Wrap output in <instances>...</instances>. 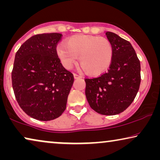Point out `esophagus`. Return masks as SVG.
I'll list each match as a JSON object with an SVG mask.
<instances>
[{
  "label": "esophagus",
  "mask_w": 160,
  "mask_h": 160,
  "mask_svg": "<svg viewBox=\"0 0 160 160\" xmlns=\"http://www.w3.org/2000/svg\"><path fill=\"white\" fill-rule=\"evenodd\" d=\"M73 76H74V78H81V76L78 75V74H76V73H73Z\"/></svg>",
  "instance_id": "obj_1"
}]
</instances>
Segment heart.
<instances>
[{"label":"heart","mask_w":160,"mask_h":160,"mask_svg":"<svg viewBox=\"0 0 160 160\" xmlns=\"http://www.w3.org/2000/svg\"><path fill=\"white\" fill-rule=\"evenodd\" d=\"M57 54L65 68L70 69L78 60L82 70L90 76L101 74L110 66L113 49L107 38L78 35L68 39L65 44L57 47Z\"/></svg>","instance_id":"heart-1"}]
</instances>
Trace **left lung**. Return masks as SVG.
Wrapping results in <instances>:
<instances>
[{
  "label": "left lung",
  "mask_w": 160,
  "mask_h": 160,
  "mask_svg": "<svg viewBox=\"0 0 160 160\" xmlns=\"http://www.w3.org/2000/svg\"><path fill=\"white\" fill-rule=\"evenodd\" d=\"M113 46V60L108 71L99 77L85 78V95L89 106L102 115L123 112L134 100L141 84V64L129 41L106 32Z\"/></svg>",
  "instance_id": "obj_1"
}]
</instances>
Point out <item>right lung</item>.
<instances>
[{"label": "right lung", "instance_id": "right-lung-1", "mask_svg": "<svg viewBox=\"0 0 160 160\" xmlns=\"http://www.w3.org/2000/svg\"><path fill=\"white\" fill-rule=\"evenodd\" d=\"M62 34H38L30 37L15 54L12 73L17 101L30 117L50 121L66 108L73 75L62 66L57 54Z\"/></svg>", "mask_w": 160, "mask_h": 160}]
</instances>
